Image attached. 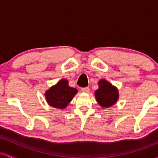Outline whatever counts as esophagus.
Instances as JSON below:
<instances>
[{
	"label": "esophagus",
	"instance_id": "obj_1",
	"mask_svg": "<svg viewBox=\"0 0 158 158\" xmlns=\"http://www.w3.org/2000/svg\"><path fill=\"white\" fill-rule=\"evenodd\" d=\"M81 91L85 92V93H88L89 92V88L88 87H85V88H81Z\"/></svg>",
	"mask_w": 158,
	"mask_h": 158
}]
</instances>
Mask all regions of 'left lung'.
<instances>
[{
	"instance_id": "1",
	"label": "left lung",
	"mask_w": 158,
	"mask_h": 158,
	"mask_svg": "<svg viewBox=\"0 0 158 158\" xmlns=\"http://www.w3.org/2000/svg\"><path fill=\"white\" fill-rule=\"evenodd\" d=\"M98 103L104 108H108L117 102L119 97L118 90L115 87L102 79L99 81V88L95 92Z\"/></svg>"
}]
</instances>
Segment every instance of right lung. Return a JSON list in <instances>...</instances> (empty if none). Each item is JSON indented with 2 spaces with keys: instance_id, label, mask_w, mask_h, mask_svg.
Returning a JSON list of instances; mask_svg holds the SVG:
<instances>
[{
  "instance_id": "right-lung-1",
  "label": "right lung",
  "mask_w": 158,
  "mask_h": 158,
  "mask_svg": "<svg viewBox=\"0 0 158 158\" xmlns=\"http://www.w3.org/2000/svg\"><path fill=\"white\" fill-rule=\"evenodd\" d=\"M77 93L76 88L69 86L68 80L61 79L46 92L45 97L50 106L62 109L68 106Z\"/></svg>"
}]
</instances>
